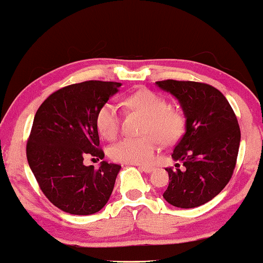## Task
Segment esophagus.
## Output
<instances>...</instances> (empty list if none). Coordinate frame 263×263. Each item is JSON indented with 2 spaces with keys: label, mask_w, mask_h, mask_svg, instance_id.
<instances>
[{
  "label": "esophagus",
  "mask_w": 263,
  "mask_h": 263,
  "mask_svg": "<svg viewBox=\"0 0 263 263\" xmlns=\"http://www.w3.org/2000/svg\"><path fill=\"white\" fill-rule=\"evenodd\" d=\"M139 168L142 170V171L145 172V173H151L155 170L154 167H151V166H146V165H140Z\"/></svg>",
  "instance_id": "34e87169"
}]
</instances>
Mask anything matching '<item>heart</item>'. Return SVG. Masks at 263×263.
Returning <instances> with one entry per match:
<instances>
[{"instance_id": "obj_1", "label": "heart", "mask_w": 263, "mask_h": 263, "mask_svg": "<svg viewBox=\"0 0 263 263\" xmlns=\"http://www.w3.org/2000/svg\"><path fill=\"white\" fill-rule=\"evenodd\" d=\"M126 104L129 107L145 115L142 132L146 135L127 137L109 149L110 158L126 164H146L153 160L157 150V139L165 144H171L181 136L185 128V119L177 109L168 108L162 96L150 90H140L128 96ZM97 128L101 136L113 140L120 126L118 105L106 101L99 108L96 118Z\"/></svg>"}]
</instances>
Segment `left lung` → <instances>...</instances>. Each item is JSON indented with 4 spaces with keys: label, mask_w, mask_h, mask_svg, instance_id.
Listing matches in <instances>:
<instances>
[{
    "label": "left lung",
    "mask_w": 263,
    "mask_h": 263,
    "mask_svg": "<svg viewBox=\"0 0 263 263\" xmlns=\"http://www.w3.org/2000/svg\"><path fill=\"white\" fill-rule=\"evenodd\" d=\"M176 97L186 118V133L173 150L183 168L166 167L168 187L164 199L190 209L213 200L228 185L236 167L240 128L231 105L205 83L166 80L156 82Z\"/></svg>",
    "instance_id": "left-lung-1"
}]
</instances>
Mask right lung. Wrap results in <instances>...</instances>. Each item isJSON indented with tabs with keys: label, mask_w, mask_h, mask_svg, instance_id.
Instances as JSON below:
<instances>
[{
	"label": "right lung",
	"mask_w": 263,
	"mask_h": 263,
	"mask_svg": "<svg viewBox=\"0 0 263 263\" xmlns=\"http://www.w3.org/2000/svg\"><path fill=\"white\" fill-rule=\"evenodd\" d=\"M121 83L86 81L53 92L34 115L26 144L30 167L45 196L62 211L92 215L107 203L121 166H85L86 156L104 158L96 118Z\"/></svg>",
	"instance_id": "right-lung-1"
}]
</instances>
